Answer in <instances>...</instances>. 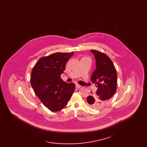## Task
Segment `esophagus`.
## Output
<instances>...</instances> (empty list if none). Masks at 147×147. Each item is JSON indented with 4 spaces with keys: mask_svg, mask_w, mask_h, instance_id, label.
Segmentation results:
<instances>
[{
    "mask_svg": "<svg viewBox=\"0 0 147 147\" xmlns=\"http://www.w3.org/2000/svg\"><path fill=\"white\" fill-rule=\"evenodd\" d=\"M76 88L77 89H80V88H81V85H79V84H77L76 85Z\"/></svg>",
    "mask_w": 147,
    "mask_h": 147,
    "instance_id": "obj_1",
    "label": "esophagus"
}]
</instances>
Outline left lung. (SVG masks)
<instances>
[{
	"label": "left lung",
	"mask_w": 147,
	"mask_h": 147,
	"mask_svg": "<svg viewBox=\"0 0 147 147\" xmlns=\"http://www.w3.org/2000/svg\"><path fill=\"white\" fill-rule=\"evenodd\" d=\"M96 58V68L91 75V82L97 88L96 94L86 98L91 108H99L112 98L117 89L116 70L111 59L105 53L91 49Z\"/></svg>",
	"instance_id": "left-lung-1"
}]
</instances>
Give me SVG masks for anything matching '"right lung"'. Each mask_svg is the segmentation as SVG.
<instances>
[{
	"label": "right lung",
	"mask_w": 147,
	"mask_h": 147,
	"mask_svg": "<svg viewBox=\"0 0 147 147\" xmlns=\"http://www.w3.org/2000/svg\"><path fill=\"white\" fill-rule=\"evenodd\" d=\"M74 52H57L41 57L35 64L31 74V84L42 104L52 112L63 109L75 90L73 83L62 80L61 75Z\"/></svg>",
	"instance_id": "obj_1"
}]
</instances>
